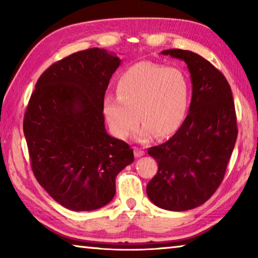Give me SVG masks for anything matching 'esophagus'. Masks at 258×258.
<instances>
[{
    "label": "esophagus",
    "mask_w": 258,
    "mask_h": 258,
    "mask_svg": "<svg viewBox=\"0 0 258 258\" xmlns=\"http://www.w3.org/2000/svg\"><path fill=\"white\" fill-rule=\"evenodd\" d=\"M134 152H135V157H142L143 155H145V151L143 150H141V149H139V148H134Z\"/></svg>",
    "instance_id": "esophagus-1"
}]
</instances>
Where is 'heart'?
I'll use <instances>...</instances> for the list:
<instances>
[{
	"label": "heart",
	"mask_w": 258,
	"mask_h": 258,
	"mask_svg": "<svg viewBox=\"0 0 258 258\" xmlns=\"http://www.w3.org/2000/svg\"><path fill=\"white\" fill-rule=\"evenodd\" d=\"M117 95L107 98L103 108L111 132L126 139L140 117L135 139L147 141L155 133L164 138L180 127L189 104V82L180 68L142 61L119 76Z\"/></svg>",
	"instance_id": "obj_1"
}]
</instances>
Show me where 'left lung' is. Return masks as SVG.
I'll list each match as a JSON object with an SVG mask.
<instances>
[{"instance_id": "left-lung-1", "label": "left lung", "mask_w": 258, "mask_h": 258, "mask_svg": "<svg viewBox=\"0 0 258 258\" xmlns=\"http://www.w3.org/2000/svg\"><path fill=\"white\" fill-rule=\"evenodd\" d=\"M160 53L186 63L192 98L177 132L148 150L158 172L148 183L147 195L166 211H189L206 203L223 181L238 135L237 117L229 83L209 61L186 50Z\"/></svg>"}]
</instances>
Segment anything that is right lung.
<instances>
[{"instance_id":"1","label":"right lung","mask_w":258,"mask_h":258,"mask_svg":"<svg viewBox=\"0 0 258 258\" xmlns=\"http://www.w3.org/2000/svg\"><path fill=\"white\" fill-rule=\"evenodd\" d=\"M120 63L116 53L98 47L73 53L42 74L26 109L34 175L71 211L108 205L117 174L134 161L133 149L104 126V93Z\"/></svg>"}]
</instances>
